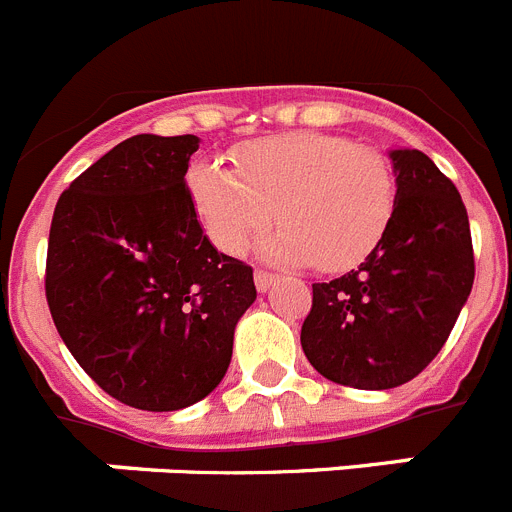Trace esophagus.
<instances>
[{
    "mask_svg": "<svg viewBox=\"0 0 512 512\" xmlns=\"http://www.w3.org/2000/svg\"><path fill=\"white\" fill-rule=\"evenodd\" d=\"M253 282H256V289H259V292H266L271 284L277 282V274H271V271H264V269H256V274H253Z\"/></svg>",
    "mask_w": 512,
    "mask_h": 512,
    "instance_id": "esophagus-1",
    "label": "esophagus"
}]
</instances>
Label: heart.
<instances>
[{
  "mask_svg": "<svg viewBox=\"0 0 512 512\" xmlns=\"http://www.w3.org/2000/svg\"><path fill=\"white\" fill-rule=\"evenodd\" d=\"M220 164L192 166L189 192L220 251L241 253L277 207L271 256L346 271L379 246L395 215L397 182L384 153L343 135L297 130L251 140Z\"/></svg>",
  "mask_w": 512,
  "mask_h": 512,
  "instance_id": "obj_1",
  "label": "heart"
}]
</instances>
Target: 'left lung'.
<instances>
[{"mask_svg":"<svg viewBox=\"0 0 512 512\" xmlns=\"http://www.w3.org/2000/svg\"><path fill=\"white\" fill-rule=\"evenodd\" d=\"M397 202L359 269L312 284L302 351L325 379L392 390L436 359L474 284L467 207L420 151H392Z\"/></svg>","mask_w":512,"mask_h":512,"instance_id":"1","label":"left lung"}]
</instances>
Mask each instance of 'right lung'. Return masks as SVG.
Returning a JSON list of instances; mask_svg holds the SVG:
<instances>
[{
    "label": "right lung",
    "instance_id": "right-lung-1",
    "mask_svg": "<svg viewBox=\"0 0 512 512\" xmlns=\"http://www.w3.org/2000/svg\"><path fill=\"white\" fill-rule=\"evenodd\" d=\"M197 135H133L58 197L45 300L63 343L104 392L169 413L225 377L253 269L197 223L187 169Z\"/></svg>",
    "mask_w": 512,
    "mask_h": 512
}]
</instances>
